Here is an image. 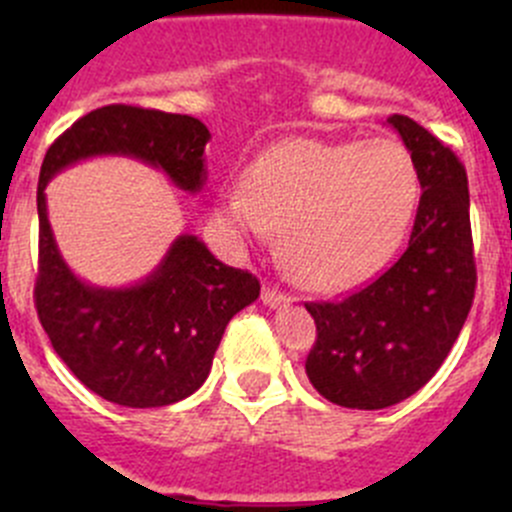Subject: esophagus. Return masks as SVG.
I'll list each match as a JSON object with an SVG mask.
<instances>
[{"label":"esophagus","mask_w":512,"mask_h":512,"mask_svg":"<svg viewBox=\"0 0 512 512\" xmlns=\"http://www.w3.org/2000/svg\"><path fill=\"white\" fill-rule=\"evenodd\" d=\"M287 302V294L277 292L275 287H262V304H267V307H282Z\"/></svg>","instance_id":"34e87169"}]
</instances>
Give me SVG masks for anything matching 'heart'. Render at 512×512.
Here are the masks:
<instances>
[{
  "label": "heart",
  "instance_id": "b5f03b06",
  "mask_svg": "<svg viewBox=\"0 0 512 512\" xmlns=\"http://www.w3.org/2000/svg\"><path fill=\"white\" fill-rule=\"evenodd\" d=\"M418 205L414 158L391 138H292L252 160L245 188L220 195L230 235L265 240L285 230L287 272L304 287H339L379 265Z\"/></svg>",
  "mask_w": 512,
  "mask_h": 512
}]
</instances>
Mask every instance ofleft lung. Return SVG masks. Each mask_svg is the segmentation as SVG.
Segmentation results:
<instances>
[{
	"label": "left lung",
	"mask_w": 512,
	"mask_h": 512,
	"mask_svg": "<svg viewBox=\"0 0 512 512\" xmlns=\"http://www.w3.org/2000/svg\"><path fill=\"white\" fill-rule=\"evenodd\" d=\"M421 183L404 255L342 302L304 304L317 324L309 381L332 404L376 411L416 394L461 334L476 294L466 168L414 118H389Z\"/></svg>",
	"instance_id": "1"
}]
</instances>
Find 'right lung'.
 Instances as JSON below:
<instances>
[{
    "label": "right lung",
    "instance_id": "right-lung-1",
    "mask_svg": "<svg viewBox=\"0 0 512 512\" xmlns=\"http://www.w3.org/2000/svg\"><path fill=\"white\" fill-rule=\"evenodd\" d=\"M208 141L210 131L198 118L113 103L66 128L41 163L36 312L76 379L111 404L156 409L195 394L208 379L227 322L260 297V282L215 260L195 235H180L146 280L131 287L89 285L56 247L44 190L79 160L128 156L195 195L208 180Z\"/></svg>",
    "mask_w": 512,
    "mask_h": 512
}]
</instances>
